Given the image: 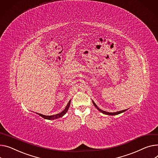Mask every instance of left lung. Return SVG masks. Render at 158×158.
<instances>
[{"label":"left lung","instance_id":"8db88e82","mask_svg":"<svg viewBox=\"0 0 158 158\" xmlns=\"http://www.w3.org/2000/svg\"><path fill=\"white\" fill-rule=\"evenodd\" d=\"M93 102V105L94 106H95V107L100 111V112H102L103 114H106V115H117V114H121V113H122V112H125L126 110H127V109H126V110H121V111H118V112H106V111H103V110H101V109H100L98 107H97V105L94 103V102H93V101H92Z\"/></svg>","mask_w":158,"mask_h":158}]
</instances>
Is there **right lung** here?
Returning a JSON list of instances; mask_svg holds the SVG:
<instances>
[{
  "label": "right lung",
  "instance_id": "obj_1",
  "mask_svg": "<svg viewBox=\"0 0 158 158\" xmlns=\"http://www.w3.org/2000/svg\"><path fill=\"white\" fill-rule=\"evenodd\" d=\"M70 100L68 103V104L67 105V106L65 107V109L64 110V111H62L61 113H59V114H57L56 115H43L41 114H38L39 115H40L41 117H43V118L44 119H49V120H53L55 119H58V118H60L62 116H64V115L67 113V112L68 111V109L70 107Z\"/></svg>",
  "mask_w": 158,
  "mask_h": 158
}]
</instances>
